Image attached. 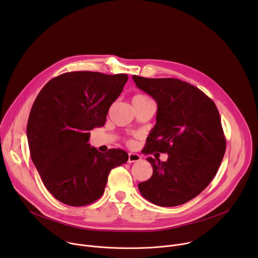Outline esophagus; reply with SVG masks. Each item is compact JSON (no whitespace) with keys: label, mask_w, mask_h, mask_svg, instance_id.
I'll use <instances>...</instances> for the list:
<instances>
[{"label":"esophagus","mask_w":258,"mask_h":258,"mask_svg":"<svg viewBox=\"0 0 258 258\" xmlns=\"http://www.w3.org/2000/svg\"><path fill=\"white\" fill-rule=\"evenodd\" d=\"M140 160H141V156H140L139 154H136V153H128V160H127L128 163L137 162V161H140Z\"/></svg>","instance_id":"esophagus-1"}]
</instances>
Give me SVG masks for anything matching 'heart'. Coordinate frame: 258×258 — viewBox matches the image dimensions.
<instances>
[{"instance_id":"1","label":"heart","mask_w":258,"mask_h":258,"mask_svg":"<svg viewBox=\"0 0 258 258\" xmlns=\"http://www.w3.org/2000/svg\"><path fill=\"white\" fill-rule=\"evenodd\" d=\"M145 99H148V97L145 96V95L138 94V95H135V96L133 97V102H140V101L145 100Z\"/></svg>"}]
</instances>
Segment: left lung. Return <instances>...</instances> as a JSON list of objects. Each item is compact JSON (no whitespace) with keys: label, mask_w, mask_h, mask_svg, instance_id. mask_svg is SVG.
Returning <instances> with one entry per match:
<instances>
[{"label":"left lung","mask_w":258,"mask_h":258,"mask_svg":"<svg viewBox=\"0 0 258 258\" xmlns=\"http://www.w3.org/2000/svg\"><path fill=\"white\" fill-rule=\"evenodd\" d=\"M136 86L157 103L156 124L147 138L145 154L152 176L139 183L144 198L163 207L186 203L215 176L226 152V138L214 102L198 88L177 79L133 76ZM167 153L166 162L156 156Z\"/></svg>","instance_id":"left-lung-1"}]
</instances>
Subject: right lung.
Returning <instances> with one entry per match:
<instances>
[{
	"label": "right lung",
	"instance_id": "obj_1",
	"mask_svg": "<svg viewBox=\"0 0 258 258\" xmlns=\"http://www.w3.org/2000/svg\"><path fill=\"white\" fill-rule=\"evenodd\" d=\"M128 77L73 71L52 79L41 90L27 122L30 157L45 187L60 202L85 206L104 193L109 172L128 155L121 149L99 152L90 131L103 126Z\"/></svg>",
	"mask_w": 258,
	"mask_h": 258
}]
</instances>
